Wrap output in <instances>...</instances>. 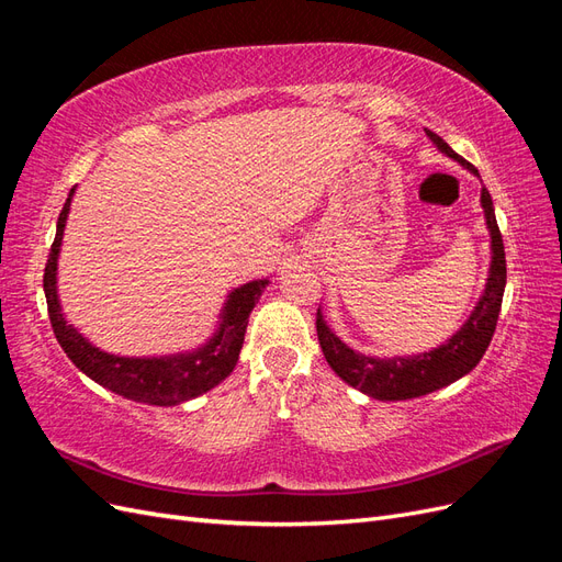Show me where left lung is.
I'll return each instance as SVG.
<instances>
[{
    "instance_id": "1",
    "label": "left lung",
    "mask_w": 562,
    "mask_h": 562,
    "mask_svg": "<svg viewBox=\"0 0 562 562\" xmlns=\"http://www.w3.org/2000/svg\"><path fill=\"white\" fill-rule=\"evenodd\" d=\"M427 135L443 155H448L450 159L459 161L464 168H469V171L479 176V171H475L467 159L459 157L440 135H436L434 131H427ZM481 203L492 239V265L485 283V293L479 300V304H475V310L471 312L464 326L459 328L446 345H440L431 351H424L419 356L372 359V356L349 349L342 339L326 326L321 310L316 312V333L323 356H326L328 366L347 384L378 401H405L427 396L436 389H443L454 380L464 378L467 372L479 366L485 349L490 347L492 335H495L506 285L504 241L497 227L495 209H492V196L485 187L481 192Z\"/></svg>"
}]
</instances>
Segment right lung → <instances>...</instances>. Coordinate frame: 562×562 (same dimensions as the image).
Segmentation results:
<instances>
[{"label":"right lung","mask_w":562,"mask_h":562,"mask_svg":"<svg viewBox=\"0 0 562 562\" xmlns=\"http://www.w3.org/2000/svg\"><path fill=\"white\" fill-rule=\"evenodd\" d=\"M72 194L75 187L58 215L56 239L50 244V252L44 267V293L50 328H54L58 345L67 353V359L100 386H105L124 398L147 405H178L217 386L234 370L236 361H239L248 316L269 281H250L232 291L217 333L206 345L190 353L161 356V359H126V356L100 351L87 337L77 333V328L67 326L56 291L58 252Z\"/></svg>","instance_id":"add662e5"}]
</instances>
